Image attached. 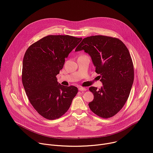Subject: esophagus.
I'll return each mask as SVG.
<instances>
[{"label":"esophagus","mask_w":153,"mask_h":153,"mask_svg":"<svg viewBox=\"0 0 153 153\" xmlns=\"http://www.w3.org/2000/svg\"><path fill=\"white\" fill-rule=\"evenodd\" d=\"M79 90H81V91H85L87 89H86V88H85V87H79Z\"/></svg>","instance_id":"34e87169"}]
</instances>
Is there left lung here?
Masks as SVG:
<instances>
[{
  "label": "left lung",
  "mask_w": 153,
  "mask_h": 153,
  "mask_svg": "<svg viewBox=\"0 0 153 153\" xmlns=\"http://www.w3.org/2000/svg\"><path fill=\"white\" fill-rule=\"evenodd\" d=\"M81 50L90 55L102 82L101 88L89 87L94 96L89 108L101 117H111L125 105L133 83L134 66L128 49L117 38L93 36L84 38L75 51Z\"/></svg>",
  "instance_id": "1"
}]
</instances>
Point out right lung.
<instances>
[{
  "label": "right lung",
  "instance_id": "right-lung-1",
  "mask_svg": "<svg viewBox=\"0 0 153 153\" xmlns=\"http://www.w3.org/2000/svg\"><path fill=\"white\" fill-rule=\"evenodd\" d=\"M81 40L50 35L30 45L25 53L22 79L26 94L34 109L47 119L62 117L78 93L75 86L58 84L56 76L63 69L65 58Z\"/></svg>",
  "mask_w": 153,
  "mask_h": 153
}]
</instances>
